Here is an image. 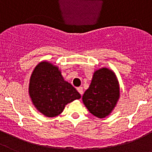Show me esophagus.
<instances>
[{
  "label": "esophagus",
  "mask_w": 152,
  "mask_h": 152,
  "mask_svg": "<svg viewBox=\"0 0 152 152\" xmlns=\"http://www.w3.org/2000/svg\"><path fill=\"white\" fill-rule=\"evenodd\" d=\"M76 90L78 91V92H79V94H80L81 95H83V87H79L76 88Z\"/></svg>",
  "instance_id": "obj_1"
}]
</instances>
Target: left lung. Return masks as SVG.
<instances>
[{
    "label": "left lung",
    "instance_id": "8db88e82",
    "mask_svg": "<svg viewBox=\"0 0 152 152\" xmlns=\"http://www.w3.org/2000/svg\"><path fill=\"white\" fill-rule=\"evenodd\" d=\"M120 96V88L115 74L106 67L94 73L91 83L83 96L88 111L99 118L108 116L115 107Z\"/></svg>",
    "mask_w": 152,
    "mask_h": 152
}]
</instances>
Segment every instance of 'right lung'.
<instances>
[{"label": "right lung", "instance_id": "right-lung-1", "mask_svg": "<svg viewBox=\"0 0 152 152\" xmlns=\"http://www.w3.org/2000/svg\"><path fill=\"white\" fill-rule=\"evenodd\" d=\"M28 92L37 110L46 117H55L65 106L81 98L80 94L71 84L64 81L58 67L42 61L31 76Z\"/></svg>", "mask_w": 152, "mask_h": 152}]
</instances>
